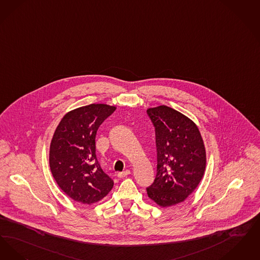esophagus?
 Instances as JSON below:
<instances>
[{
    "label": "esophagus",
    "mask_w": 260,
    "mask_h": 260,
    "mask_svg": "<svg viewBox=\"0 0 260 260\" xmlns=\"http://www.w3.org/2000/svg\"><path fill=\"white\" fill-rule=\"evenodd\" d=\"M130 173H131V172H130L129 170H126L124 172H119V173L117 174V177H118V178H124L126 176H128Z\"/></svg>",
    "instance_id": "obj_1"
}]
</instances>
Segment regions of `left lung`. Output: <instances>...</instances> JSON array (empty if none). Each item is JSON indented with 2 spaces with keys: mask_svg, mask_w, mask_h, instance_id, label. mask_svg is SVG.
Returning <instances> with one entry per match:
<instances>
[{
  "mask_svg": "<svg viewBox=\"0 0 260 260\" xmlns=\"http://www.w3.org/2000/svg\"><path fill=\"white\" fill-rule=\"evenodd\" d=\"M155 129L157 170L148 197L160 207L184 201L202 180L206 150L198 127L167 106L147 111Z\"/></svg>",
  "mask_w": 260,
  "mask_h": 260,
  "instance_id": "left-lung-1",
  "label": "left lung"
}]
</instances>
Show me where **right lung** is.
I'll return each mask as SVG.
<instances>
[{
	"label": "right lung",
	"instance_id": "1",
	"mask_svg": "<svg viewBox=\"0 0 260 260\" xmlns=\"http://www.w3.org/2000/svg\"><path fill=\"white\" fill-rule=\"evenodd\" d=\"M115 107L91 104L65 114L57 126L49 150V166L59 187L79 203L100 201L113 181L96 157L95 138Z\"/></svg>",
	"mask_w": 260,
	"mask_h": 260
}]
</instances>
